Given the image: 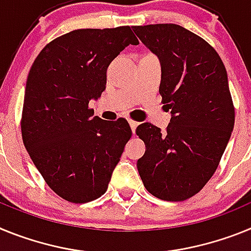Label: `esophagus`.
Segmentation results:
<instances>
[{
	"label": "esophagus",
	"instance_id": "1",
	"mask_svg": "<svg viewBox=\"0 0 251 251\" xmlns=\"http://www.w3.org/2000/svg\"><path fill=\"white\" fill-rule=\"evenodd\" d=\"M128 124H130V127H131L132 134H135V130H136V127H138L139 123H136V121H132V120H128Z\"/></svg>",
	"mask_w": 251,
	"mask_h": 251
}]
</instances>
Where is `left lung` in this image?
Here are the masks:
<instances>
[{
	"label": "left lung",
	"mask_w": 251,
	"mask_h": 251,
	"mask_svg": "<svg viewBox=\"0 0 251 251\" xmlns=\"http://www.w3.org/2000/svg\"><path fill=\"white\" fill-rule=\"evenodd\" d=\"M162 67L159 93L172 119L167 130L144 123L138 171L149 193L184 201L201 191L217 169L234 130L227 72L207 41L176 24L132 26Z\"/></svg>",
	"instance_id": "obj_1"
}]
</instances>
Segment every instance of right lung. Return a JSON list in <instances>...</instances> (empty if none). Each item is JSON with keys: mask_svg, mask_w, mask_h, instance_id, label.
<instances>
[{"mask_svg": "<svg viewBox=\"0 0 251 251\" xmlns=\"http://www.w3.org/2000/svg\"><path fill=\"white\" fill-rule=\"evenodd\" d=\"M130 44H139L130 26L74 30L49 43L30 69L24 145L48 186L65 201L101 197L131 138L125 119L106 121L88 108L106 88L110 63Z\"/></svg>", "mask_w": 251, "mask_h": 251, "instance_id": "add662e5", "label": "right lung"}]
</instances>
